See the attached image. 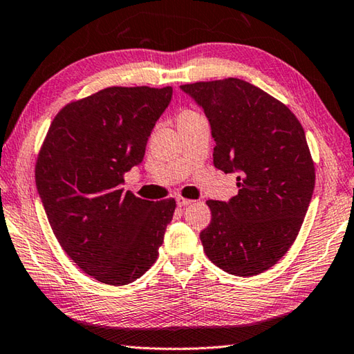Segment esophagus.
Instances as JSON below:
<instances>
[{
  "instance_id": "obj_1",
  "label": "esophagus",
  "mask_w": 354,
  "mask_h": 354,
  "mask_svg": "<svg viewBox=\"0 0 354 354\" xmlns=\"http://www.w3.org/2000/svg\"><path fill=\"white\" fill-rule=\"evenodd\" d=\"M176 203H178L179 207H185V206H190L194 201L187 200V198H183V196H179V198H176Z\"/></svg>"
}]
</instances>
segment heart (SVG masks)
Instances as JSON below:
<instances>
[{
	"instance_id": "heart-1",
	"label": "heart",
	"mask_w": 354,
	"mask_h": 354,
	"mask_svg": "<svg viewBox=\"0 0 354 354\" xmlns=\"http://www.w3.org/2000/svg\"><path fill=\"white\" fill-rule=\"evenodd\" d=\"M200 113H196L195 111H190V109H184L178 113V123L179 122H184V120H189V118H194V117H198Z\"/></svg>"
}]
</instances>
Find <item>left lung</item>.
Instances as JSON below:
<instances>
[{"instance_id": "8db88e82", "label": "left lung", "mask_w": 354, "mask_h": 354, "mask_svg": "<svg viewBox=\"0 0 354 354\" xmlns=\"http://www.w3.org/2000/svg\"><path fill=\"white\" fill-rule=\"evenodd\" d=\"M205 111L215 140L214 165L237 173L239 194L209 200L200 232L206 256L236 277L273 267L299 232L315 185L304 129L281 101L237 77L184 84Z\"/></svg>"}]
</instances>
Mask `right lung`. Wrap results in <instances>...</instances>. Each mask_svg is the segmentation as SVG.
<instances>
[{"mask_svg": "<svg viewBox=\"0 0 354 354\" xmlns=\"http://www.w3.org/2000/svg\"><path fill=\"white\" fill-rule=\"evenodd\" d=\"M171 95V87L103 88L62 107L41 145L35 184L48 221L70 259L100 283H133L158 259L176 203L137 198L122 184L142 164Z\"/></svg>", "mask_w": 354, "mask_h": 354, "instance_id": "obj_1", "label": "right lung"}]
</instances>
